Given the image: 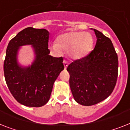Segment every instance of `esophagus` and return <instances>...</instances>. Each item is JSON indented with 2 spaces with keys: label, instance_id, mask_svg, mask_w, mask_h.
I'll list each match as a JSON object with an SVG mask.
<instances>
[{
  "label": "esophagus",
  "instance_id": "1",
  "mask_svg": "<svg viewBox=\"0 0 130 130\" xmlns=\"http://www.w3.org/2000/svg\"><path fill=\"white\" fill-rule=\"evenodd\" d=\"M63 64H64V68H65V69H66L68 67V62L66 60H64V62H63Z\"/></svg>",
  "mask_w": 130,
  "mask_h": 130
}]
</instances>
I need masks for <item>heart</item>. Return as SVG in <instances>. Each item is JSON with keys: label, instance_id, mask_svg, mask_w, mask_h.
I'll use <instances>...</instances> for the list:
<instances>
[{"label": "heart", "instance_id": "1", "mask_svg": "<svg viewBox=\"0 0 130 130\" xmlns=\"http://www.w3.org/2000/svg\"><path fill=\"white\" fill-rule=\"evenodd\" d=\"M94 45L93 37L86 32H68L60 34L57 42L50 45V49L56 54H61L63 50L68 51L74 60L85 58L90 53Z\"/></svg>", "mask_w": 130, "mask_h": 130}]
</instances>
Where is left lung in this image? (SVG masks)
I'll use <instances>...</instances> for the list:
<instances>
[{
	"mask_svg": "<svg viewBox=\"0 0 130 130\" xmlns=\"http://www.w3.org/2000/svg\"><path fill=\"white\" fill-rule=\"evenodd\" d=\"M95 48L84 58L68 66L70 87L75 101L92 106L104 100L113 92L118 78V59L111 40L96 29Z\"/></svg>",
	"mask_w": 130,
	"mask_h": 130,
	"instance_id": "obj_1",
	"label": "left lung"
}]
</instances>
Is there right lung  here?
<instances>
[{
  "instance_id": "1",
  "label": "right lung",
  "mask_w": 130,
  "mask_h": 130,
  "mask_svg": "<svg viewBox=\"0 0 130 130\" xmlns=\"http://www.w3.org/2000/svg\"><path fill=\"white\" fill-rule=\"evenodd\" d=\"M49 32L28 27L8 43L4 62L6 84L17 101L28 107H41L50 99L54 83L64 68L63 58L50 56ZM30 45L35 59L29 66H22L18 55L21 46Z\"/></svg>"
}]
</instances>
